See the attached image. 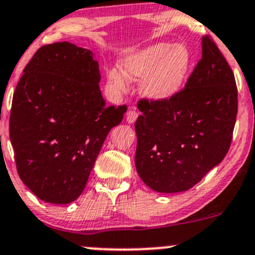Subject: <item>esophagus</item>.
I'll return each mask as SVG.
<instances>
[{
	"instance_id": "1",
	"label": "esophagus",
	"mask_w": 255,
	"mask_h": 255,
	"mask_svg": "<svg viewBox=\"0 0 255 255\" xmlns=\"http://www.w3.org/2000/svg\"><path fill=\"white\" fill-rule=\"evenodd\" d=\"M138 113H136L135 110H129L126 115V117H127V122L128 123H134L136 121V119H138Z\"/></svg>"
}]
</instances>
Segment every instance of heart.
Returning <instances> with one entry per match:
<instances>
[{
  "mask_svg": "<svg viewBox=\"0 0 255 255\" xmlns=\"http://www.w3.org/2000/svg\"><path fill=\"white\" fill-rule=\"evenodd\" d=\"M122 72L106 70L109 88L116 93L127 91L128 80L144 78L141 92L151 100H166L177 94L185 83L191 55L185 46L159 42L129 54L121 63Z\"/></svg>",
  "mask_w": 255,
  "mask_h": 255,
  "instance_id": "b5f03b06",
  "label": "heart"
}]
</instances>
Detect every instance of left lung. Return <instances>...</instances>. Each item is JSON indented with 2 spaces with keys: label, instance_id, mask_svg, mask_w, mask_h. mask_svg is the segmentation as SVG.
Listing matches in <instances>:
<instances>
[{
  "label": "left lung",
  "instance_id": "1",
  "mask_svg": "<svg viewBox=\"0 0 255 255\" xmlns=\"http://www.w3.org/2000/svg\"><path fill=\"white\" fill-rule=\"evenodd\" d=\"M135 167L150 189L186 191L230 149L237 115L234 72L217 44L202 38V58L186 85L166 100L140 99Z\"/></svg>",
  "mask_w": 255,
  "mask_h": 255
}]
</instances>
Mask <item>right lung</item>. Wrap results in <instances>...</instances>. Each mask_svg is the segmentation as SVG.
<instances>
[{
    "label": "right lung",
    "mask_w": 255,
    "mask_h": 255,
    "mask_svg": "<svg viewBox=\"0 0 255 255\" xmlns=\"http://www.w3.org/2000/svg\"><path fill=\"white\" fill-rule=\"evenodd\" d=\"M93 53L70 42L41 47L13 96L9 136L21 181L44 202L82 194L111 128L127 106H106Z\"/></svg>",
    "instance_id": "add662e5"
}]
</instances>
